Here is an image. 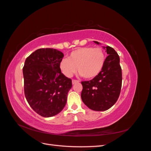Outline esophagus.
<instances>
[{
	"label": "esophagus",
	"mask_w": 151,
	"mask_h": 151,
	"mask_svg": "<svg viewBox=\"0 0 151 151\" xmlns=\"http://www.w3.org/2000/svg\"><path fill=\"white\" fill-rule=\"evenodd\" d=\"M79 83V81L75 80V79H73L72 80V84H75L76 83Z\"/></svg>",
	"instance_id": "34e87169"
}]
</instances>
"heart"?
<instances>
[{"label": "heart", "instance_id": "obj_1", "mask_svg": "<svg viewBox=\"0 0 151 151\" xmlns=\"http://www.w3.org/2000/svg\"><path fill=\"white\" fill-rule=\"evenodd\" d=\"M105 60L106 56L101 48L79 47L68 54L67 58L62 59L59 68L66 77L72 76L77 70L84 79H92L101 72Z\"/></svg>", "mask_w": 151, "mask_h": 151}]
</instances>
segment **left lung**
Returning a JSON list of instances; mask_svg holds the SVG:
<instances>
[{
    "mask_svg": "<svg viewBox=\"0 0 151 151\" xmlns=\"http://www.w3.org/2000/svg\"><path fill=\"white\" fill-rule=\"evenodd\" d=\"M103 48L108 55L102 70L92 80L81 83L83 103L92 110L99 111L107 110L115 104L120 94L122 82L119 55L110 47Z\"/></svg>",
    "mask_w": 151,
    "mask_h": 151,
    "instance_id": "obj_1",
    "label": "left lung"
}]
</instances>
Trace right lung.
<instances>
[{
	"mask_svg": "<svg viewBox=\"0 0 151 151\" xmlns=\"http://www.w3.org/2000/svg\"><path fill=\"white\" fill-rule=\"evenodd\" d=\"M62 52L53 48L36 50L26 59L22 68L24 94L29 106L38 115L51 117L65 106L72 80L61 72Z\"/></svg>",
	"mask_w": 151,
	"mask_h": 151,
	"instance_id": "obj_1",
	"label": "right lung"
}]
</instances>
